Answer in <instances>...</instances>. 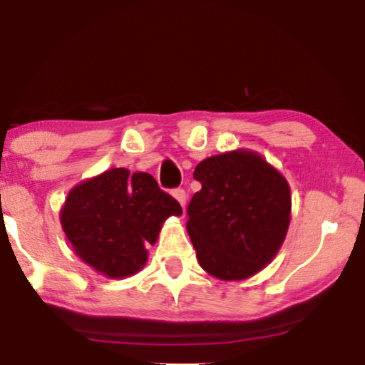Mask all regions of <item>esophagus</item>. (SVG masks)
<instances>
[{
  "label": "esophagus",
  "mask_w": 365,
  "mask_h": 365,
  "mask_svg": "<svg viewBox=\"0 0 365 365\" xmlns=\"http://www.w3.org/2000/svg\"><path fill=\"white\" fill-rule=\"evenodd\" d=\"M173 197L178 200L180 204H182L183 207H185V204H187V192L183 190V188H175Z\"/></svg>",
  "instance_id": "esophagus-1"
}]
</instances>
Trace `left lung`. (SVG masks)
I'll return each instance as SVG.
<instances>
[{
	"instance_id": "obj_1",
	"label": "left lung",
	"mask_w": 365,
	"mask_h": 365,
	"mask_svg": "<svg viewBox=\"0 0 365 365\" xmlns=\"http://www.w3.org/2000/svg\"><path fill=\"white\" fill-rule=\"evenodd\" d=\"M200 188L187 206V232L202 269L220 279H244L278 252L290 225L287 180L247 150L200 161Z\"/></svg>"
}]
</instances>
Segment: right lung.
Returning a JSON list of instances; mask_svg holds the SVG:
<instances>
[{
	"instance_id": "add662e5",
	"label": "right lung",
	"mask_w": 365,
	"mask_h": 365,
	"mask_svg": "<svg viewBox=\"0 0 365 365\" xmlns=\"http://www.w3.org/2000/svg\"><path fill=\"white\" fill-rule=\"evenodd\" d=\"M171 215H182V206L153 175L113 168L70 192L61 226L83 262L110 278H125L144 266L145 245L156 242Z\"/></svg>"
}]
</instances>
